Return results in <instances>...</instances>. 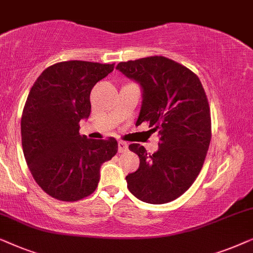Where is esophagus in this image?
<instances>
[{
  "instance_id": "1",
  "label": "esophagus",
  "mask_w": 253,
  "mask_h": 253,
  "mask_svg": "<svg viewBox=\"0 0 253 253\" xmlns=\"http://www.w3.org/2000/svg\"><path fill=\"white\" fill-rule=\"evenodd\" d=\"M118 150L119 152H126L128 150V143L125 141L118 142Z\"/></svg>"
}]
</instances>
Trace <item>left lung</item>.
<instances>
[{"label": "left lung", "instance_id": "left-lung-1", "mask_svg": "<svg viewBox=\"0 0 253 253\" xmlns=\"http://www.w3.org/2000/svg\"><path fill=\"white\" fill-rule=\"evenodd\" d=\"M117 70L143 89L136 124L147 122L161 137L152 155L129 144L140 166L126 176L127 188L149 204L172 202L196 180L209 150L211 112L204 88L193 71L163 56L122 62Z\"/></svg>", "mask_w": 253, "mask_h": 253}]
</instances>
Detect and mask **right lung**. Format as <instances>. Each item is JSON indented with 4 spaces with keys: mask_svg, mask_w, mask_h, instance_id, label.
Instances as JSON below:
<instances>
[{
    "mask_svg": "<svg viewBox=\"0 0 253 253\" xmlns=\"http://www.w3.org/2000/svg\"><path fill=\"white\" fill-rule=\"evenodd\" d=\"M115 64L84 60L56 63L31 88L21 116L25 159L44 193L77 202L97 188L99 169L118 151L115 137L91 140L80 135V120L90 115L92 87Z\"/></svg>",
    "mask_w": 253,
    "mask_h": 253,
    "instance_id": "add662e5",
    "label": "right lung"
}]
</instances>
